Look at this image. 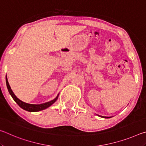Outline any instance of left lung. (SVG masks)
<instances>
[{"label": "left lung", "instance_id": "obj_1", "mask_svg": "<svg viewBox=\"0 0 146 146\" xmlns=\"http://www.w3.org/2000/svg\"><path fill=\"white\" fill-rule=\"evenodd\" d=\"M100 117H102V118H110V117H103V116H99Z\"/></svg>", "mask_w": 146, "mask_h": 146}]
</instances>
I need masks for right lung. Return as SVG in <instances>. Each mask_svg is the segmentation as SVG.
Returning a JSON list of instances; mask_svg holds the SVG:
<instances>
[{
	"mask_svg": "<svg viewBox=\"0 0 146 146\" xmlns=\"http://www.w3.org/2000/svg\"><path fill=\"white\" fill-rule=\"evenodd\" d=\"M6 86H7V88H8L9 93L11 95L12 98H13V99L15 100V102L21 108H23V110L28 111H29V112H36V111H39L45 110V109L49 108V106L52 105L53 103H55V101L57 100L58 97V95L56 96V97L55 98H54L53 100L49 101V102H48L41 104H28V103L23 102V101L19 99V98L16 97L15 95L13 93V91L11 90L10 86L9 84L8 78H7V76H6Z\"/></svg>",
	"mask_w": 146,
	"mask_h": 146,
	"instance_id": "obj_1",
	"label": "right lung"
}]
</instances>
